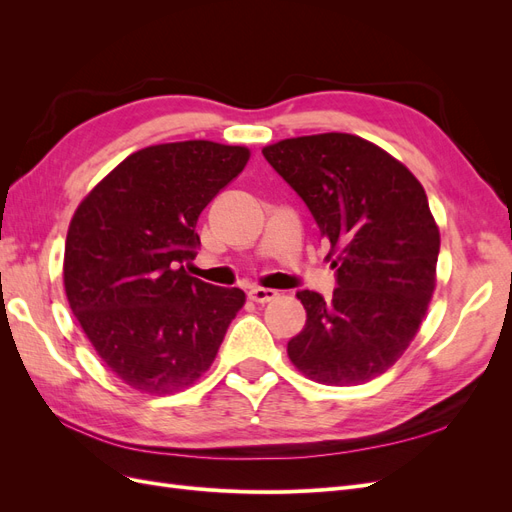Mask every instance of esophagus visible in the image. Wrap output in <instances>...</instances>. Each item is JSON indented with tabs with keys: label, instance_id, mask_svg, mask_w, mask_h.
<instances>
[{
	"label": "esophagus",
	"instance_id": "34e87169",
	"mask_svg": "<svg viewBox=\"0 0 512 512\" xmlns=\"http://www.w3.org/2000/svg\"><path fill=\"white\" fill-rule=\"evenodd\" d=\"M277 290H273V288H260V286H256V288H250V292H247V297H250V301H254V303H269V301H273V299H277Z\"/></svg>",
	"mask_w": 512,
	"mask_h": 512
}]
</instances>
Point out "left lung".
Listing matches in <instances>:
<instances>
[{
    "mask_svg": "<svg viewBox=\"0 0 512 512\" xmlns=\"http://www.w3.org/2000/svg\"><path fill=\"white\" fill-rule=\"evenodd\" d=\"M262 156L305 200L337 269L329 301L297 292L307 322L288 342L292 365L331 386L378 378L410 346L436 290L440 230L421 181L344 132L284 138Z\"/></svg>",
    "mask_w": 512,
    "mask_h": 512,
    "instance_id": "left-lung-1",
    "label": "left lung"
}]
</instances>
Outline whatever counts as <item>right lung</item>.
Wrapping results in <instances>:
<instances>
[{
  "instance_id": "1",
  "label": "right lung",
  "mask_w": 512,
  "mask_h": 512,
  "mask_svg": "<svg viewBox=\"0 0 512 512\" xmlns=\"http://www.w3.org/2000/svg\"><path fill=\"white\" fill-rule=\"evenodd\" d=\"M250 160L213 141L151 145L117 164L81 205L66 237L64 288L104 365L130 389L173 395L215 361L245 303L183 269L198 215Z\"/></svg>"
}]
</instances>
